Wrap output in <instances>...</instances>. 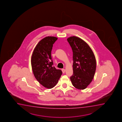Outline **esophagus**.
Masks as SVG:
<instances>
[{
  "label": "esophagus",
  "mask_w": 122,
  "mask_h": 122,
  "mask_svg": "<svg viewBox=\"0 0 122 122\" xmlns=\"http://www.w3.org/2000/svg\"><path fill=\"white\" fill-rule=\"evenodd\" d=\"M62 72H63V73H64L65 72V69H62Z\"/></svg>",
  "instance_id": "1"
}]
</instances>
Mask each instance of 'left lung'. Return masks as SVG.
I'll use <instances>...</instances> for the list:
<instances>
[{"mask_svg":"<svg viewBox=\"0 0 122 122\" xmlns=\"http://www.w3.org/2000/svg\"><path fill=\"white\" fill-rule=\"evenodd\" d=\"M67 40L73 52V74L70 80L76 88L84 90L94 77L96 67L95 56L88 45L78 37L72 36Z\"/></svg>","mask_w":122,"mask_h":122,"instance_id":"8db88e82","label":"left lung"}]
</instances>
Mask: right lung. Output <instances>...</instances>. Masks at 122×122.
<instances>
[{
    "instance_id": "add662e5",
    "label": "right lung",
    "mask_w": 122,
    "mask_h": 122,
    "mask_svg": "<svg viewBox=\"0 0 122 122\" xmlns=\"http://www.w3.org/2000/svg\"><path fill=\"white\" fill-rule=\"evenodd\" d=\"M57 40L48 36L40 40L34 50L31 57V65L34 75L39 82L47 88L55 87L62 75L61 70L53 66L51 57L53 44Z\"/></svg>"
}]
</instances>
